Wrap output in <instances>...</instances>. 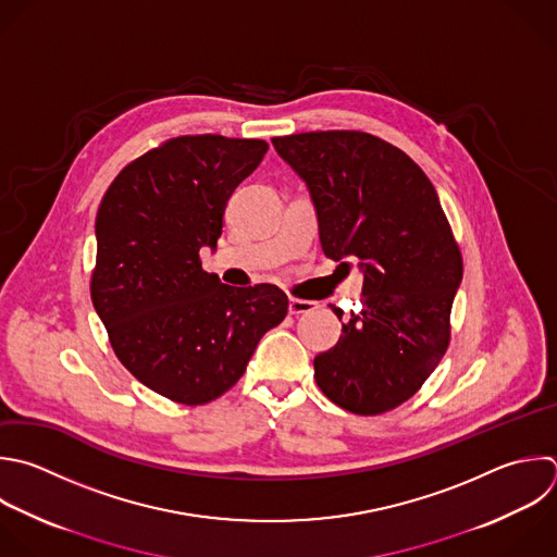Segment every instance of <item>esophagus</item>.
I'll use <instances>...</instances> for the list:
<instances>
[{"instance_id":"obj_1","label":"esophagus","mask_w":557,"mask_h":557,"mask_svg":"<svg viewBox=\"0 0 557 557\" xmlns=\"http://www.w3.org/2000/svg\"><path fill=\"white\" fill-rule=\"evenodd\" d=\"M315 309L313 300H300V298H289V313L300 315V313H311Z\"/></svg>"}]
</instances>
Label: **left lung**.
<instances>
[{"instance_id":"1","label":"left lung","mask_w":557,"mask_h":557,"mask_svg":"<svg viewBox=\"0 0 557 557\" xmlns=\"http://www.w3.org/2000/svg\"><path fill=\"white\" fill-rule=\"evenodd\" d=\"M272 144L309 189L324 255L352 259L363 274L361 311L313 359L315 383L352 413L389 411L429 379L450 337L463 265L437 191L403 150L368 133H302Z\"/></svg>"}]
</instances>
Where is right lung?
Listing matches in <instances>:
<instances>
[{
  "mask_svg": "<svg viewBox=\"0 0 557 557\" xmlns=\"http://www.w3.org/2000/svg\"><path fill=\"white\" fill-rule=\"evenodd\" d=\"M265 152L261 139L176 137L124 168L100 202L94 307L131 374L176 403L205 405L231 389L287 315L276 285L231 287L200 261Z\"/></svg>",
  "mask_w": 557,
  "mask_h": 557,
  "instance_id": "add662e5",
  "label": "right lung"
}]
</instances>
